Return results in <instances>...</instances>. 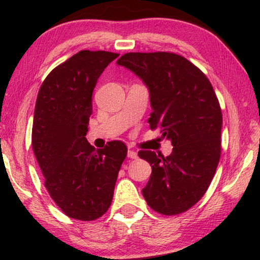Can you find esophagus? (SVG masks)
Returning a JSON list of instances; mask_svg holds the SVG:
<instances>
[{"instance_id": "34e87169", "label": "esophagus", "mask_w": 260, "mask_h": 260, "mask_svg": "<svg viewBox=\"0 0 260 260\" xmlns=\"http://www.w3.org/2000/svg\"><path fill=\"white\" fill-rule=\"evenodd\" d=\"M127 157H129V158H137L138 154L135 150H131V149H129V150H127Z\"/></svg>"}]
</instances>
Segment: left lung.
Returning a JSON list of instances; mask_svg holds the SVG:
<instances>
[{
	"label": "left lung",
	"mask_w": 260,
	"mask_h": 260,
	"mask_svg": "<svg viewBox=\"0 0 260 260\" xmlns=\"http://www.w3.org/2000/svg\"><path fill=\"white\" fill-rule=\"evenodd\" d=\"M149 90L151 129L172 142L169 156L140 151L151 175L142 189L147 204L165 215L194 206L207 190L221 151L222 116L207 77L183 56L167 52L126 53L117 60Z\"/></svg>",
	"instance_id": "1"
}]
</instances>
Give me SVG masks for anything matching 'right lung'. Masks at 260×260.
Returning <instances> with one entry per match:
<instances>
[{
    "mask_svg": "<svg viewBox=\"0 0 260 260\" xmlns=\"http://www.w3.org/2000/svg\"><path fill=\"white\" fill-rule=\"evenodd\" d=\"M117 56L80 51L48 74L37 98L31 130L35 157L51 198L72 219L90 221L108 211L126 156L122 142L95 150L85 137L95 84Z\"/></svg>",
    "mask_w": 260,
    "mask_h": 260,
    "instance_id": "obj_1",
    "label": "right lung"
}]
</instances>
